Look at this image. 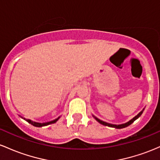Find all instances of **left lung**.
<instances>
[{
  "instance_id": "1",
  "label": "left lung",
  "mask_w": 160,
  "mask_h": 160,
  "mask_svg": "<svg viewBox=\"0 0 160 160\" xmlns=\"http://www.w3.org/2000/svg\"><path fill=\"white\" fill-rule=\"evenodd\" d=\"M143 110H144V109H143L141 111V112H139V113H138L137 116H134V117L133 118V119H131L130 121H128V122H126V123H124V124H121V125H113V124H110V123H108V122H103V121H102V120H100V119H98V118L97 117H95L94 116H93L94 117V119L97 120V121L99 123H100V124H102V125H106V126H109V127H112V128H125V127H127V126H128V125H130L132 123H133L134 121H135L136 119H138V118L140 117V116H141V114L143 113Z\"/></svg>"
}]
</instances>
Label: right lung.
I'll return each mask as SVG.
<instances>
[{"label":"right lung","mask_w":160,"mask_h":160,"mask_svg":"<svg viewBox=\"0 0 160 160\" xmlns=\"http://www.w3.org/2000/svg\"><path fill=\"white\" fill-rule=\"evenodd\" d=\"M22 119L26 120V122H28L31 124V125H34V126H35V127H42V126H46V125H51V124H53V123H55V122H56L57 121V120H58L59 119H60V117H58V118H57V119H56L53 120V121L48 122H44V123L35 122L32 121V120H30V119H25V118H22Z\"/></svg>","instance_id":"add662e5"}]
</instances>
